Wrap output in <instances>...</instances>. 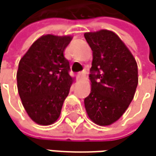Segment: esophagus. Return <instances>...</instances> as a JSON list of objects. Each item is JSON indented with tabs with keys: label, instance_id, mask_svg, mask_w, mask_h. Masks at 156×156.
Here are the masks:
<instances>
[{
	"label": "esophagus",
	"instance_id": "1",
	"mask_svg": "<svg viewBox=\"0 0 156 156\" xmlns=\"http://www.w3.org/2000/svg\"><path fill=\"white\" fill-rule=\"evenodd\" d=\"M78 76L79 78H84L86 76V72L85 71H81V72L78 73Z\"/></svg>",
	"mask_w": 156,
	"mask_h": 156
}]
</instances>
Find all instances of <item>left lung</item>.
I'll return each instance as SVG.
<instances>
[{
	"mask_svg": "<svg viewBox=\"0 0 156 156\" xmlns=\"http://www.w3.org/2000/svg\"><path fill=\"white\" fill-rule=\"evenodd\" d=\"M84 37L93 51L91 92L84 100L85 108L94 123L109 126L123 115L134 98L138 84L137 64L113 31L87 32Z\"/></svg>",
	"mask_w": 156,
	"mask_h": 156,
	"instance_id": "obj_1",
	"label": "left lung"
}]
</instances>
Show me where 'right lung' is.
I'll list each match as a JSON object with an SVG mask.
<instances>
[{"label":"right lung","mask_w":156,"mask_h":156,"mask_svg":"<svg viewBox=\"0 0 156 156\" xmlns=\"http://www.w3.org/2000/svg\"><path fill=\"white\" fill-rule=\"evenodd\" d=\"M70 41V36H41L20 60L19 95L29 116L39 125L57 121L69 93L73 79L63 52Z\"/></svg>","instance_id":"add662e5"}]
</instances>
